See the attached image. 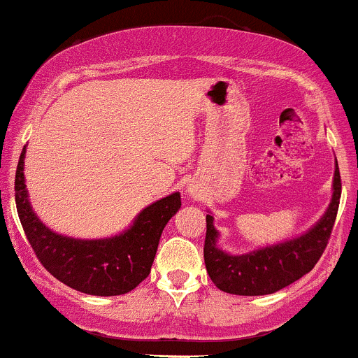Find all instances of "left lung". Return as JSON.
Returning <instances> with one entry per match:
<instances>
[{
  "label": "left lung",
  "instance_id": "8db88e82",
  "mask_svg": "<svg viewBox=\"0 0 358 358\" xmlns=\"http://www.w3.org/2000/svg\"><path fill=\"white\" fill-rule=\"evenodd\" d=\"M341 197L340 169H334L333 199L324 216L302 236L278 245L262 247L242 255H229L217 248V229L213 216H206L204 262L210 280L231 295H269L288 287L312 271L324 252L336 221Z\"/></svg>",
  "mask_w": 358,
  "mask_h": 358
}]
</instances>
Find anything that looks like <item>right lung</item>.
Returning a JSON list of instances; mask_svg holds the SVG:
<instances>
[{
  "label": "right lung",
  "instance_id": "right-lung-1",
  "mask_svg": "<svg viewBox=\"0 0 358 358\" xmlns=\"http://www.w3.org/2000/svg\"><path fill=\"white\" fill-rule=\"evenodd\" d=\"M25 148L15 173V202L20 223L37 259L56 280L87 295L129 293L150 273L161 233L182 206L178 192L154 202L120 235L78 240L44 227L30 208L24 178Z\"/></svg>",
  "mask_w": 358,
  "mask_h": 358
}]
</instances>
